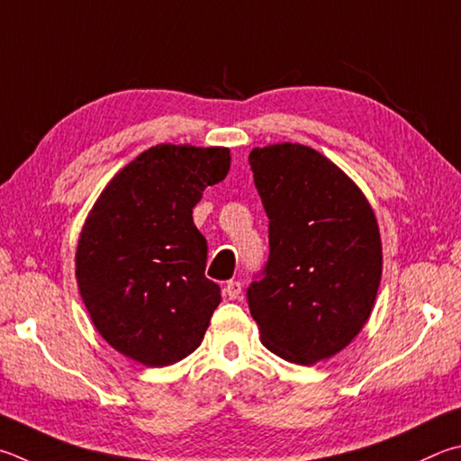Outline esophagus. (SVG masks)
I'll return each mask as SVG.
<instances>
[{"label": "esophagus", "mask_w": 461, "mask_h": 461, "mask_svg": "<svg viewBox=\"0 0 461 461\" xmlns=\"http://www.w3.org/2000/svg\"><path fill=\"white\" fill-rule=\"evenodd\" d=\"M223 292L230 300H236L241 294V284L238 280H228V282H225V286H223Z\"/></svg>", "instance_id": "esophagus-1"}]
</instances>
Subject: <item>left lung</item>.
Returning <instances> with one entry per match:
<instances>
[{
  "label": "left lung",
  "mask_w": 461,
  "mask_h": 461,
  "mask_svg": "<svg viewBox=\"0 0 461 461\" xmlns=\"http://www.w3.org/2000/svg\"><path fill=\"white\" fill-rule=\"evenodd\" d=\"M270 256L248 288L262 345L284 361L337 355L369 321L381 282L375 213L353 181L318 150L270 145L249 153Z\"/></svg>",
  "instance_id": "obj_1"
}]
</instances>
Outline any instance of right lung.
<instances>
[{
  "instance_id": "right-lung-1",
  "label": "right lung",
  "mask_w": 461,
  "mask_h": 461,
  "mask_svg": "<svg viewBox=\"0 0 461 461\" xmlns=\"http://www.w3.org/2000/svg\"><path fill=\"white\" fill-rule=\"evenodd\" d=\"M230 171V149L157 145L92 207L77 249L80 296L113 348L147 366L202 345L221 288L205 278L207 240L194 207Z\"/></svg>"
}]
</instances>
